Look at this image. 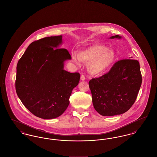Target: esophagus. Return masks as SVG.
Wrapping results in <instances>:
<instances>
[{"mask_svg": "<svg viewBox=\"0 0 157 157\" xmlns=\"http://www.w3.org/2000/svg\"><path fill=\"white\" fill-rule=\"evenodd\" d=\"M80 80H81L82 81H84V80H86V77H85V76H84V75H81V77H80Z\"/></svg>", "mask_w": 157, "mask_h": 157, "instance_id": "1", "label": "esophagus"}]
</instances>
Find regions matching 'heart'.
I'll return each instance as SVG.
<instances>
[{
  "mask_svg": "<svg viewBox=\"0 0 157 157\" xmlns=\"http://www.w3.org/2000/svg\"><path fill=\"white\" fill-rule=\"evenodd\" d=\"M115 53L113 50L101 44L93 45L80 51L78 54L73 53L71 59L77 65L82 62L87 63V70L93 75H99L105 73L114 63Z\"/></svg>",
  "mask_w": 157,
  "mask_h": 157,
  "instance_id": "heart-1",
  "label": "heart"
}]
</instances>
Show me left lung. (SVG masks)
<instances>
[{
  "mask_svg": "<svg viewBox=\"0 0 157 157\" xmlns=\"http://www.w3.org/2000/svg\"><path fill=\"white\" fill-rule=\"evenodd\" d=\"M115 38L122 37L119 35L110 37ZM131 58L117 62L108 73L90 80L92 102L99 114H122L135 103L142 84V75L138 61Z\"/></svg>",
  "mask_w": 157,
  "mask_h": 157,
  "instance_id": "obj_1",
  "label": "left lung"
}]
</instances>
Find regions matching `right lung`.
I'll return each mask as SVG.
<instances>
[{
	"instance_id": "1",
	"label": "right lung",
	"mask_w": 157,
	"mask_h": 157,
	"mask_svg": "<svg viewBox=\"0 0 157 157\" xmlns=\"http://www.w3.org/2000/svg\"><path fill=\"white\" fill-rule=\"evenodd\" d=\"M63 43L61 35L33 42L17 63V95L33 114L43 119L63 114L80 81V74L64 70L71 57L67 49H59Z\"/></svg>"
}]
</instances>
